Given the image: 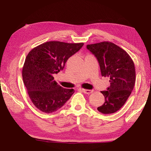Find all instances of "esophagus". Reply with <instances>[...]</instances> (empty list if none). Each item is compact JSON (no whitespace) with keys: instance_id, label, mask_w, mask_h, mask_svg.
<instances>
[{"instance_id":"obj_1","label":"esophagus","mask_w":151,"mask_h":151,"mask_svg":"<svg viewBox=\"0 0 151 151\" xmlns=\"http://www.w3.org/2000/svg\"><path fill=\"white\" fill-rule=\"evenodd\" d=\"M81 90L83 91L84 93H87V94H90L92 93V91H93V90H86V89H81Z\"/></svg>"}]
</instances>
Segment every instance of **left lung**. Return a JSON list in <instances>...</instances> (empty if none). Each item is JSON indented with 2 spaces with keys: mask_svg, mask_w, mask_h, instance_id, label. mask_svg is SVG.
I'll return each instance as SVG.
<instances>
[{
  "mask_svg": "<svg viewBox=\"0 0 151 151\" xmlns=\"http://www.w3.org/2000/svg\"><path fill=\"white\" fill-rule=\"evenodd\" d=\"M86 48L98 61L101 75L110 78V86L101 91L105 96V103L97 110L103 114L116 113L124 105L134 89V61L125 50L111 42L88 44Z\"/></svg>",
  "mask_w": 151,
  "mask_h": 151,
  "instance_id": "1",
  "label": "left lung"
}]
</instances>
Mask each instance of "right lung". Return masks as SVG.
<instances>
[{
    "instance_id": "add662e5",
    "label": "right lung",
    "mask_w": 151,
    "mask_h": 151,
    "mask_svg": "<svg viewBox=\"0 0 151 151\" xmlns=\"http://www.w3.org/2000/svg\"><path fill=\"white\" fill-rule=\"evenodd\" d=\"M84 43L50 41L29 52L22 70L23 81L32 103L43 113H51L63 107L75 92L60 86L54 74L64 69L70 56Z\"/></svg>"
}]
</instances>
